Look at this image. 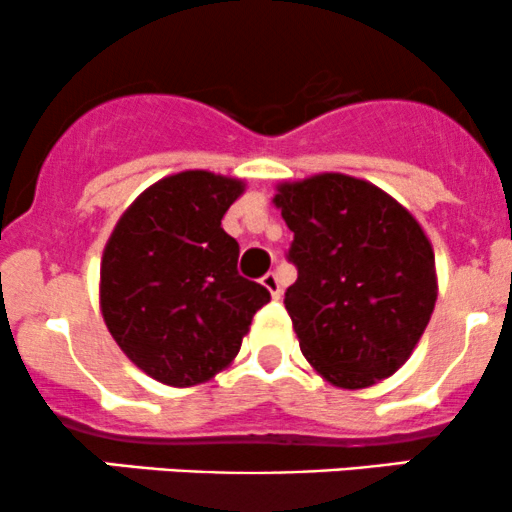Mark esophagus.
Wrapping results in <instances>:
<instances>
[{
  "label": "esophagus",
  "mask_w": 512,
  "mask_h": 512,
  "mask_svg": "<svg viewBox=\"0 0 512 512\" xmlns=\"http://www.w3.org/2000/svg\"><path fill=\"white\" fill-rule=\"evenodd\" d=\"M262 286L267 289L269 293H272V298H279L281 296V281L279 276H276V272H267L262 276Z\"/></svg>",
  "instance_id": "esophagus-1"
}]
</instances>
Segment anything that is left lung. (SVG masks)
Returning a JSON list of instances; mask_svg holds the SVG:
<instances>
[{
	"mask_svg": "<svg viewBox=\"0 0 512 512\" xmlns=\"http://www.w3.org/2000/svg\"><path fill=\"white\" fill-rule=\"evenodd\" d=\"M298 269L284 305L303 356L339 387L402 366L436 305V260L414 216L370 182L325 173L274 197Z\"/></svg>",
	"mask_w": 512,
	"mask_h": 512,
	"instance_id": "1",
	"label": "left lung"
}]
</instances>
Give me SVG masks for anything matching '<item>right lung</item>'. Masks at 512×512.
Segmentation results:
<instances>
[{
	"mask_svg": "<svg viewBox=\"0 0 512 512\" xmlns=\"http://www.w3.org/2000/svg\"><path fill=\"white\" fill-rule=\"evenodd\" d=\"M243 182L185 170L151 185L103 252L101 308L125 354L158 383L209 380L236 358L269 291L238 274L221 228Z\"/></svg>",
	"mask_w": 512,
	"mask_h": 512,
	"instance_id": "1",
	"label": "right lung"
}]
</instances>
